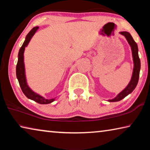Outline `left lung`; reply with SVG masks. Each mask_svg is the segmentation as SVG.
I'll list each match as a JSON object with an SVG mask.
<instances>
[{
  "instance_id": "left-lung-1",
  "label": "left lung",
  "mask_w": 150,
  "mask_h": 150,
  "mask_svg": "<svg viewBox=\"0 0 150 150\" xmlns=\"http://www.w3.org/2000/svg\"><path fill=\"white\" fill-rule=\"evenodd\" d=\"M120 34L124 35L126 38L127 42H128L129 45L131 47L132 54L133 63H134V68L132 75L130 81L129 82L128 85L126 86V88L119 93L116 97L112 99H108V102H117L120 101L124 98H125L126 96H128L129 94H130L132 91L135 89L137 84H138L139 76V71H140V59L138 56V45L134 41L133 38L132 37L130 33L126 31L120 32Z\"/></svg>"
}]
</instances>
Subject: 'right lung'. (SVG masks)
I'll return each instance as SVG.
<instances>
[{
  "label": "right lung",
  "mask_w": 150,
  "mask_h": 150,
  "mask_svg": "<svg viewBox=\"0 0 150 150\" xmlns=\"http://www.w3.org/2000/svg\"><path fill=\"white\" fill-rule=\"evenodd\" d=\"M39 27L35 26L30 30V32L27 34L26 39L22 44V47H20L18 52V62L16 65V77L18 81L19 84L22 92L26 96L27 98H30L32 100H34L35 102L38 103L42 104V105H46V104H50L54 102L55 100V98H50V99H47L44 98V96H41L39 94L35 93L33 91L28 85L26 77V71H25V65L24 62V53L26 47L28 46L29 42L31 40L33 35L35 34V33L38 30Z\"/></svg>",
  "instance_id": "obj_1"
}]
</instances>
